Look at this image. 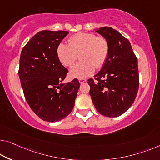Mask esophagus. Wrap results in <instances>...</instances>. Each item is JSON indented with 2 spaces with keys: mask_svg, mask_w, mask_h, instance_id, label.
<instances>
[{
  "mask_svg": "<svg viewBox=\"0 0 160 160\" xmlns=\"http://www.w3.org/2000/svg\"><path fill=\"white\" fill-rule=\"evenodd\" d=\"M79 80L80 84H82L83 82H86V79H85V78H79V80Z\"/></svg>",
  "mask_w": 160,
  "mask_h": 160,
  "instance_id": "obj_1",
  "label": "esophagus"
}]
</instances>
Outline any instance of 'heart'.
Returning a JSON list of instances; mask_svg holds the SVG:
<instances>
[{"label":"heart","instance_id":"heart-1","mask_svg":"<svg viewBox=\"0 0 160 160\" xmlns=\"http://www.w3.org/2000/svg\"><path fill=\"white\" fill-rule=\"evenodd\" d=\"M109 45L103 37L92 33H78L69 39V44L60 43L57 49L59 60L65 67H72L80 54L81 61L71 68L72 78H84L103 67L108 58Z\"/></svg>","mask_w":160,"mask_h":160}]
</instances>
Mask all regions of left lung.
Wrapping results in <instances>:
<instances>
[{"mask_svg": "<svg viewBox=\"0 0 160 160\" xmlns=\"http://www.w3.org/2000/svg\"><path fill=\"white\" fill-rule=\"evenodd\" d=\"M108 42V58L100 72L88 80L90 95L96 110L107 117H117L130 108L139 90L137 58L129 41L118 31L96 29ZM104 77L105 80H101Z\"/></svg>", "mask_w": 160, "mask_h": 160, "instance_id": "1", "label": "left lung"}]
</instances>
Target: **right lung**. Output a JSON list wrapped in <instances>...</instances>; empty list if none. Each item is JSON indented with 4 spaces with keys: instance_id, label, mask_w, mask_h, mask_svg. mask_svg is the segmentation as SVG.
Listing matches in <instances>:
<instances>
[{
    "instance_id": "1",
    "label": "right lung",
    "mask_w": 160,
    "mask_h": 160,
    "mask_svg": "<svg viewBox=\"0 0 160 160\" xmlns=\"http://www.w3.org/2000/svg\"><path fill=\"white\" fill-rule=\"evenodd\" d=\"M67 31L38 32L21 53L18 75L30 108L42 120L57 122L72 111L80 82L62 83L68 70L62 65L57 49Z\"/></svg>"
}]
</instances>
